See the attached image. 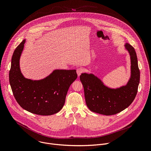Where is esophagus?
Instances as JSON below:
<instances>
[{"label": "esophagus", "mask_w": 151, "mask_h": 151, "mask_svg": "<svg viewBox=\"0 0 151 151\" xmlns=\"http://www.w3.org/2000/svg\"><path fill=\"white\" fill-rule=\"evenodd\" d=\"M82 72H83V69H81V68H79V69H77V70H76V72H77L78 76H79L81 75V73H82Z\"/></svg>", "instance_id": "1"}]
</instances>
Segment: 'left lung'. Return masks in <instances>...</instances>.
Returning <instances> with one entry per match:
<instances>
[{
	"label": "left lung",
	"instance_id": "obj_1",
	"mask_svg": "<svg viewBox=\"0 0 151 151\" xmlns=\"http://www.w3.org/2000/svg\"><path fill=\"white\" fill-rule=\"evenodd\" d=\"M124 46L131 61L130 78L126 85L112 88L93 73H82L80 76L86 104L93 112L104 115L116 114L130 106L136 97L140 82L137 55L134 48L128 43Z\"/></svg>",
	"mask_w": 151,
	"mask_h": 151
}]
</instances>
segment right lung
Returning a JSON list of instances; mask_svg holds the SVG:
<instances>
[{
	"instance_id": "add662e5",
	"label": "right lung",
	"mask_w": 151,
	"mask_h": 151,
	"mask_svg": "<svg viewBox=\"0 0 151 151\" xmlns=\"http://www.w3.org/2000/svg\"><path fill=\"white\" fill-rule=\"evenodd\" d=\"M26 39L15 48L11 60L9 78L15 100L24 110L39 115L58 112L65 103L70 85L77 78L76 70L55 69L40 80L26 78L19 68V59Z\"/></svg>"
}]
</instances>
